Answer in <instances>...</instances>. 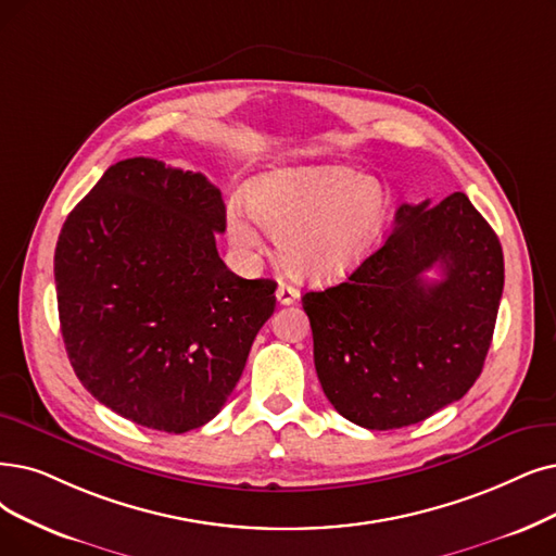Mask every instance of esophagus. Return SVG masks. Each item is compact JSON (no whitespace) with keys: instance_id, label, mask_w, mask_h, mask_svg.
Returning a JSON list of instances; mask_svg holds the SVG:
<instances>
[{"instance_id":"esophagus-1","label":"esophagus","mask_w":556,"mask_h":556,"mask_svg":"<svg viewBox=\"0 0 556 556\" xmlns=\"http://www.w3.org/2000/svg\"><path fill=\"white\" fill-rule=\"evenodd\" d=\"M276 299L280 305H292L299 299V290L290 282H280L278 290H276Z\"/></svg>"}]
</instances>
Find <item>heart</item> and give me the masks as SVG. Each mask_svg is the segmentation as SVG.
<instances>
[{"label": "heart", "mask_w": 556, "mask_h": 556, "mask_svg": "<svg viewBox=\"0 0 556 556\" xmlns=\"http://www.w3.org/2000/svg\"><path fill=\"white\" fill-rule=\"evenodd\" d=\"M255 224L276 237L278 260L299 280H340L371 257L390 214L386 187L346 166H296L257 175L243 189ZM228 237L243 257L262 251V237L239 210Z\"/></svg>", "instance_id": "obj_1"}]
</instances>
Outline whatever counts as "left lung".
Listing matches in <instances>:
<instances>
[{
	"mask_svg": "<svg viewBox=\"0 0 556 556\" xmlns=\"http://www.w3.org/2000/svg\"><path fill=\"white\" fill-rule=\"evenodd\" d=\"M433 265L443 278L429 283ZM502 290L500 239L468 195L404 203L361 269L301 299L328 402L371 431L417 425L458 402L491 349Z\"/></svg>",
	"mask_w": 556,
	"mask_h": 556,
	"instance_id": "8db88e82",
	"label": "left lung"
}]
</instances>
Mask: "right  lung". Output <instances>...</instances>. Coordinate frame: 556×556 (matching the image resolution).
Wrapping results in <instances>:
<instances>
[{
    "instance_id": "obj_1",
    "label": "right lung",
    "mask_w": 556,
    "mask_h": 556,
    "mask_svg": "<svg viewBox=\"0 0 556 556\" xmlns=\"http://www.w3.org/2000/svg\"><path fill=\"white\" fill-rule=\"evenodd\" d=\"M220 191L203 173L135 157L109 166L54 251L59 321L81 386L135 425L185 433L224 408L276 282L216 251Z\"/></svg>"
}]
</instances>
